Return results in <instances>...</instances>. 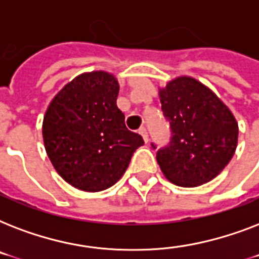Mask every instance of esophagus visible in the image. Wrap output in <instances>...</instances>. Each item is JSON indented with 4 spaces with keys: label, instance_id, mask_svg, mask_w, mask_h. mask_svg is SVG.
Returning <instances> with one entry per match:
<instances>
[{
    "label": "esophagus",
    "instance_id": "1",
    "mask_svg": "<svg viewBox=\"0 0 259 259\" xmlns=\"http://www.w3.org/2000/svg\"><path fill=\"white\" fill-rule=\"evenodd\" d=\"M138 132H140V134H141L142 138H144V141H145V142L149 141V136H148V130H146L145 127H141V129L138 130Z\"/></svg>",
    "mask_w": 259,
    "mask_h": 259
}]
</instances>
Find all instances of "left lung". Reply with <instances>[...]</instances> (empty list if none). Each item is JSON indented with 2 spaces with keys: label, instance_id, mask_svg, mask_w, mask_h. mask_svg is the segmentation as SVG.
<instances>
[{
  "label": "left lung",
  "instance_id": "8db88e82",
  "mask_svg": "<svg viewBox=\"0 0 259 259\" xmlns=\"http://www.w3.org/2000/svg\"><path fill=\"white\" fill-rule=\"evenodd\" d=\"M170 141L157 149L164 176L180 187H197L217 177L237 149L238 123L229 107L196 79L180 76L160 90Z\"/></svg>",
  "mask_w": 259,
  "mask_h": 259
}]
</instances>
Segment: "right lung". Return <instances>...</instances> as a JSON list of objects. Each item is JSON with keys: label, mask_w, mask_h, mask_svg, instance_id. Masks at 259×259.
I'll return each mask as SVG.
<instances>
[{"label": "right lung", "mask_w": 259, "mask_h": 259, "mask_svg": "<svg viewBox=\"0 0 259 259\" xmlns=\"http://www.w3.org/2000/svg\"><path fill=\"white\" fill-rule=\"evenodd\" d=\"M119 86L113 75H79L54 98L42 122L48 157L72 187L98 192L114 185L137 148L140 134L125 125L118 109Z\"/></svg>", "instance_id": "1"}]
</instances>
